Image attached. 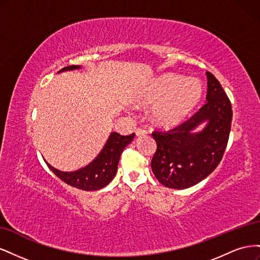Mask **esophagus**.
Returning a JSON list of instances; mask_svg holds the SVG:
<instances>
[{
    "instance_id": "1",
    "label": "esophagus",
    "mask_w": 260,
    "mask_h": 260,
    "mask_svg": "<svg viewBox=\"0 0 260 260\" xmlns=\"http://www.w3.org/2000/svg\"><path fill=\"white\" fill-rule=\"evenodd\" d=\"M146 133H147V132H146L145 130H143V129H140V128L136 129V135H137V137H142V136H145Z\"/></svg>"
}]
</instances>
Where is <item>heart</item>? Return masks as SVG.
Wrapping results in <instances>:
<instances>
[{
  "label": "heart",
  "mask_w": 260,
  "mask_h": 260,
  "mask_svg": "<svg viewBox=\"0 0 260 260\" xmlns=\"http://www.w3.org/2000/svg\"><path fill=\"white\" fill-rule=\"evenodd\" d=\"M203 94L200 80L166 74L149 82L133 100L137 107H149L152 120L162 128L182 123L199 105Z\"/></svg>",
  "instance_id": "1"
}]
</instances>
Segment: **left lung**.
I'll return each instance as SVG.
<instances>
[{"mask_svg": "<svg viewBox=\"0 0 260 260\" xmlns=\"http://www.w3.org/2000/svg\"><path fill=\"white\" fill-rule=\"evenodd\" d=\"M206 77V104L179 127L152 133L157 144L152 170L167 187L183 190L198 184L222 159L231 130L232 107L215 76L207 72ZM201 125L203 128L198 131Z\"/></svg>", "mask_w": 260, "mask_h": 260, "instance_id": "obj_1", "label": "left lung"}]
</instances>
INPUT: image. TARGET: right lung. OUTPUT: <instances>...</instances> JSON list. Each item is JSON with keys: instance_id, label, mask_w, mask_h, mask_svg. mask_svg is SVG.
Instances as JSON below:
<instances>
[{"instance_id": "right-lung-1", "label": "right lung", "mask_w": 260, "mask_h": 260, "mask_svg": "<svg viewBox=\"0 0 260 260\" xmlns=\"http://www.w3.org/2000/svg\"><path fill=\"white\" fill-rule=\"evenodd\" d=\"M81 66H67L59 70V73L72 72L80 69ZM135 139V133L130 136H120L117 132L109 135L105 145L101 152L86 166L75 171H61L44 160L49 168L65 183L84 191H96L106 186L114 179L118 168L120 155L125 146H128Z\"/></svg>"}]
</instances>
